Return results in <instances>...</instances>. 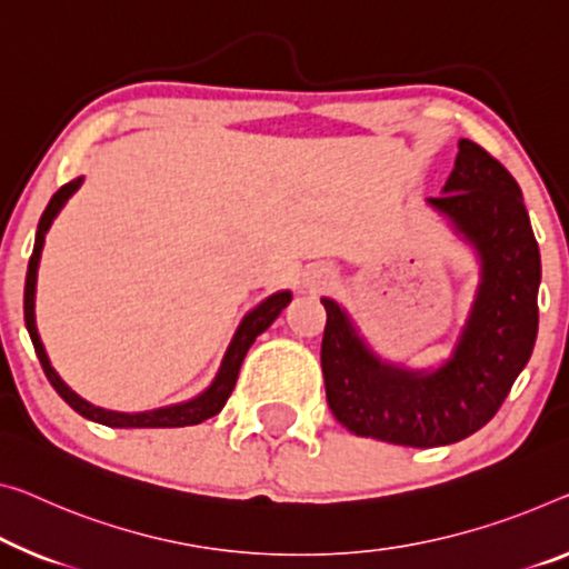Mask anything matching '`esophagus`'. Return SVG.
Wrapping results in <instances>:
<instances>
[{
  "instance_id": "1",
  "label": "esophagus",
  "mask_w": 569,
  "mask_h": 569,
  "mask_svg": "<svg viewBox=\"0 0 569 569\" xmlns=\"http://www.w3.org/2000/svg\"><path fill=\"white\" fill-rule=\"evenodd\" d=\"M330 282H333V274H330L328 269H315V272L308 277V287H310L312 292L326 290Z\"/></svg>"
}]
</instances>
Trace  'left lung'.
<instances>
[{"label": "left lung", "mask_w": 569, "mask_h": 569, "mask_svg": "<svg viewBox=\"0 0 569 569\" xmlns=\"http://www.w3.org/2000/svg\"><path fill=\"white\" fill-rule=\"evenodd\" d=\"M427 206L476 251L480 274L466 326L435 369L383 361L336 300L322 297V379L346 430L407 448H440L491 419L535 351L539 247L519 182L483 147L460 139L456 168Z\"/></svg>", "instance_id": "left-lung-1"}]
</instances>
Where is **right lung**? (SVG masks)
I'll list each match as a JSON object with an SVG mask.
<instances>
[{
    "instance_id": "obj_1",
    "label": "right lung",
    "mask_w": 569,
    "mask_h": 569,
    "mask_svg": "<svg viewBox=\"0 0 569 569\" xmlns=\"http://www.w3.org/2000/svg\"><path fill=\"white\" fill-rule=\"evenodd\" d=\"M83 186V178H76L71 182H66L63 188L58 190L56 196L50 198V203L42 213L40 223H38V233H34V249L28 264V279H24V326H28V333L32 338L34 353H38L42 371H46L48 381L52 383V389L58 391L60 399L66 405H71L78 415L91 419V422L107 425V427H188V425H200L203 419L218 415L226 405V399L231 397V391L236 387V379H239V369L247 358V351L254 343L257 336L264 333V330L272 326L277 320V315L282 312L287 305L292 302V292L282 290L269 295L267 300H261L254 310H249L243 315V320L236 328V333L231 338L229 348H226L223 361L218 366V373L213 376L211 387L200 391L198 397L180 401V405H170V407H160V409H150V412H111V409L96 407L91 401H86L76 395V391L68 387V383L60 379L58 371L50 366V358L46 353V346H42L38 326H34V290H38V267H40V254L42 247H46V233L50 231L56 216L63 211V206L68 203L78 188Z\"/></svg>"
}]
</instances>
